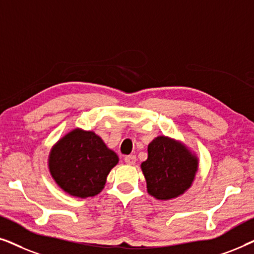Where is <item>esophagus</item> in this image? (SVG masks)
<instances>
[{
  "mask_svg": "<svg viewBox=\"0 0 254 254\" xmlns=\"http://www.w3.org/2000/svg\"><path fill=\"white\" fill-rule=\"evenodd\" d=\"M125 162L129 165H134L136 163V156L135 155H128L125 157Z\"/></svg>",
  "mask_w": 254,
  "mask_h": 254,
  "instance_id": "34e87169",
  "label": "esophagus"
}]
</instances>
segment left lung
<instances>
[{
  "mask_svg": "<svg viewBox=\"0 0 254 254\" xmlns=\"http://www.w3.org/2000/svg\"><path fill=\"white\" fill-rule=\"evenodd\" d=\"M197 166V157L185 144L162 135L149 143L141 169L148 193L157 200H171L192 186Z\"/></svg>",
  "mask_w": 254,
  "mask_h": 254,
  "instance_id": "obj_1",
  "label": "left lung"
}]
</instances>
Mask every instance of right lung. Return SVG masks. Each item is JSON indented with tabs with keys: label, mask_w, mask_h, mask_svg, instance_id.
Wrapping results in <instances>:
<instances>
[{
	"label": "right lung",
	"mask_w": 254,
	"mask_h": 254,
	"mask_svg": "<svg viewBox=\"0 0 254 254\" xmlns=\"http://www.w3.org/2000/svg\"><path fill=\"white\" fill-rule=\"evenodd\" d=\"M118 162V155L96 133L75 128L53 145L48 169L65 193L85 199L102 192Z\"/></svg>",
	"instance_id": "1"
}]
</instances>
